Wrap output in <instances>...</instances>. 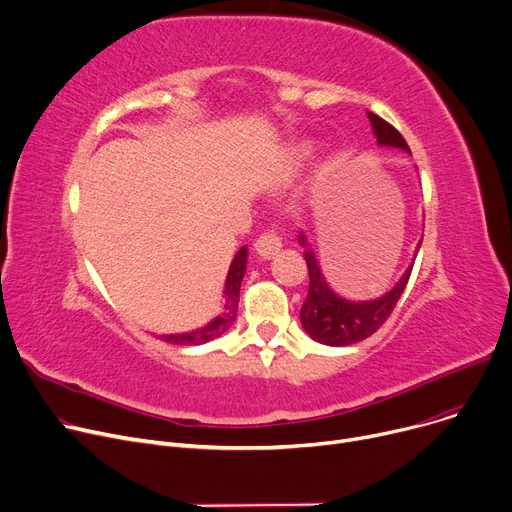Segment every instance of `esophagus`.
<instances>
[{"label":"esophagus","instance_id":"esophagus-1","mask_svg":"<svg viewBox=\"0 0 512 512\" xmlns=\"http://www.w3.org/2000/svg\"><path fill=\"white\" fill-rule=\"evenodd\" d=\"M280 249H282V238H280V234H278L276 230L263 232V234L257 238V241H255V251H257V255L263 257V259L274 257Z\"/></svg>","mask_w":512,"mask_h":512}]
</instances>
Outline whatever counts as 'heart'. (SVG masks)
Instances as JSON below:
<instances>
[{
  "label": "heart",
  "mask_w": 512,
  "mask_h": 512,
  "mask_svg": "<svg viewBox=\"0 0 512 512\" xmlns=\"http://www.w3.org/2000/svg\"><path fill=\"white\" fill-rule=\"evenodd\" d=\"M313 152H315V146L311 142L294 144L286 154V170H288V173H296V170H300L306 162L313 158Z\"/></svg>",
  "instance_id": "heart-1"
}]
</instances>
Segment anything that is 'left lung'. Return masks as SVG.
Returning <instances> with one entry per match:
<instances>
[{"instance_id": "8db88e82", "label": "left lung", "mask_w": 512, "mask_h": 512, "mask_svg": "<svg viewBox=\"0 0 512 512\" xmlns=\"http://www.w3.org/2000/svg\"><path fill=\"white\" fill-rule=\"evenodd\" d=\"M366 113H368L372 131L377 135L379 146L401 148L405 152H410V146H407V142L403 140V135L391 123H387L385 119H381L379 115H374L370 111ZM300 243L306 247L304 234H300ZM304 259H306V267H309V294H306V300L300 309V323L315 342L325 346H335V348L362 342V339L370 337L391 317L397 300L401 298L407 286V280L412 276V267H414V265L407 267L401 280L395 284V288L383 294L381 298L354 302V300L337 296L329 288V284L321 274V267L309 247L304 251Z\"/></svg>"}]
</instances>
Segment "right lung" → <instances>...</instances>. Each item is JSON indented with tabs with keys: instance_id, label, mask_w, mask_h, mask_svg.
<instances>
[{
	"instance_id": "1",
	"label": "right lung",
	"mask_w": 512,
	"mask_h": 512,
	"mask_svg": "<svg viewBox=\"0 0 512 512\" xmlns=\"http://www.w3.org/2000/svg\"><path fill=\"white\" fill-rule=\"evenodd\" d=\"M247 271V247H241L230 263L228 276H226V286H224V313L218 315L210 325L201 327L197 331L189 333H177V335H160L166 339L168 344H177V346H199L212 342L214 337H220L236 319L238 311V296H241V282Z\"/></svg>"
}]
</instances>
